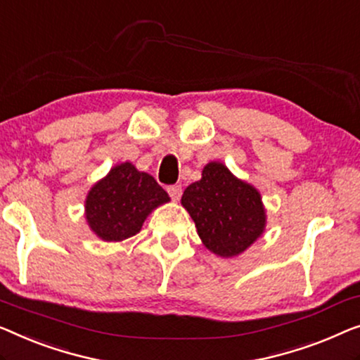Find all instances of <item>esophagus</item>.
Wrapping results in <instances>:
<instances>
[{"label":"esophagus","mask_w":360,"mask_h":360,"mask_svg":"<svg viewBox=\"0 0 360 360\" xmlns=\"http://www.w3.org/2000/svg\"><path fill=\"white\" fill-rule=\"evenodd\" d=\"M167 191H169V195H170L172 200L179 201L180 196H181V185H170L169 188H167Z\"/></svg>","instance_id":"34e87169"}]
</instances>
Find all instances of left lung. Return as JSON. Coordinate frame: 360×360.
Masks as SVG:
<instances>
[{"label": "left lung", "instance_id": "1", "mask_svg": "<svg viewBox=\"0 0 360 360\" xmlns=\"http://www.w3.org/2000/svg\"><path fill=\"white\" fill-rule=\"evenodd\" d=\"M181 205L205 247L222 258L243 253L266 227L262 195L221 162L205 165L201 180L186 186Z\"/></svg>", "mask_w": 360, "mask_h": 360}]
</instances>
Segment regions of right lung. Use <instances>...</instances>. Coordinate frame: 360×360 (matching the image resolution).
Returning a JSON list of instances; mask_svg holds the SVG:
<instances>
[{
    "label": "right lung",
    "instance_id": "right-lung-1",
    "mask_svg": "<svg viewBox=\"0 0 360 360\" xmlns=\"http://www.w3.org/2000/svg\"><path fill=\"white\" fill-rule=\"evenodd\" d=\"M170 201L162 186L131 162L118 164L92 186L86 198L91 231L105 242H122L141 231L146 217Z\"/></svg>",
    "mask_w": 360,
    "mask_h": 360
}]
</instances>
